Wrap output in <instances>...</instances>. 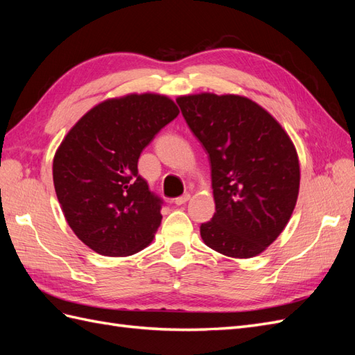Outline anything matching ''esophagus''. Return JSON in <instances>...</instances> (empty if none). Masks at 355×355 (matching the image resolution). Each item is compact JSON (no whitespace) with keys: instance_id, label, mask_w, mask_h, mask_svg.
<instances>
[{"instance_id":"esophagus-1","label":"esophagus","mask_w":355,"mask_h":355,"mask_svg":"<svg viewBox=\"0 0 355 355\" xmlns=\"http://www.w3.org/2000/svg\"><path fill=\"white\" fill-rule=\"evenodd\" d=\"M189 198H191L189 194H184L182 197H178V198L175 200V204H176V206H182V204H185Z\"/></svg>"}]
</instances>
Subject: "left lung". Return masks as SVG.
I'll use <instances>...</instances> for the list:
<instances>
[{
  "instance_id": "obj_1",
  "label": "left lung",
  "mask_w": 355,
  "mask_h": 355,
  "mask_svg": "<svg viewBox=\"0 0 355 355\" xmlns=\"http://www.w3.org/2000/svg\"><path fill=\"white\" fill-rule=\"evenodd\" d=\"M176 102L210 159L216 213L201 223L202 241L230 257L257 256L283 232L296 206L300 170L293 142L244 96L200 93Z\"/></svg>"
}]
</instances>
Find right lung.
<instances>
[{
	"instance_id": "obj_1",
	"label": "right lung",
	"mask_w": 355,
	"mask_h": 355,
	"mask_svg": "<svg viewBox=\"0 0 355 355\" xmlns=\"http://www.w3.org/2000/svg\"><path fill=\"white\" fill-rule=\"evenodd\" d=\"M179 115L155 93L103 101L84 114L53 158V184L75 235L103 256H130L153 241L161 198L139 175L137 161L155 135Z\"/></svg>"
}]
</instances>
